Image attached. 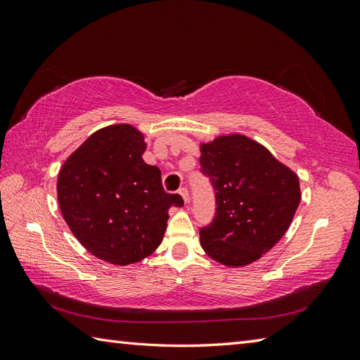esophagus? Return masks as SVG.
Returning a JSON list of instances; mask_svg holds the SVG:
<instances>
[{
    "label": "esophagus",
    "mask_w": 360,
    "mask_h": 360,
    "mask_svg": "<svg viewBox=\"0 0 360 360\" xmlns=\"http://www.w3.org/2000/svg\"><path fill=\"white\" fill-rule=\"evenodd\" d=\"M179 195L182 196V200H184V202H188L190 193H188V188H187V187H182V188H179Z\"/></svg>",
    "instance_id": "34e87169"
}]
</instances>
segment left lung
<instances>
[{"instance_id": "left-lung-1", "label": "left lung", "mask_w": 360, "mask_h": 360, "mask_svg": "<svg viewBox=\"0 0 360 360\" xmlns=\"http://www.w3.org/2000/svg\"><path fill=\"white\" fill-rule=\"evenodd\" d=\"M201 173L215 190V217L200 229L201 246L231 267L257 262L278 243L300 204L297 174L241 134L201 145Z\"/></svg>"}]
</instances>
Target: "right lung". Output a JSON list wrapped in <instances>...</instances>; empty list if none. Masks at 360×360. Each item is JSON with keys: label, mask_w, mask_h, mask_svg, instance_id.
Listing matches in <instances>:
<instances>
[{"label": "right lung", "mask_w": 360, "mask_h": 360, "mask_svg": "<svg viewBox=\"0 0 360 360\" xmlns=\"http://www.w3.org/2000/svg\"><path fill=\"white\" fill-rule=\"evenodd\" d=\"M147 143L131 125L91 134L58 173L62 215L83 246L105 262L125 266L153 254L167 229L168 209L182 207L167 193L156 165L143 162Z\"/></svg>", "instance_id": "right-lung-1"}]
</instances>
